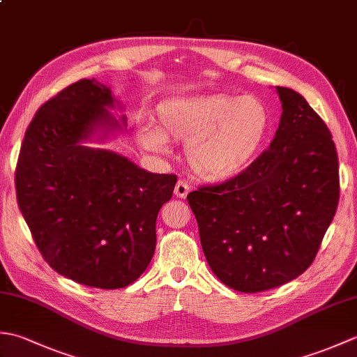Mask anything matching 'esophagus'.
I'll list each match as a JSON object with an SVG mask.
<instances>
[{
	"instance_id": "esophagus-1",
	"label": "esophagus",
	"mask_w": 357,
	"mask_h": 357,
	"mask_svg": "<svg viewBox=\"0 0 357 357\" xmlns=\"http://www.w3.org/2000/svg\"><path fill=\"white\" fill-rule=\"evenodd\" d=\"M188 192H190V184H188L184 179H179L176 185H174V195H176L178 198L184 199V198H187Z\"/></svg>"
}]
</instances>
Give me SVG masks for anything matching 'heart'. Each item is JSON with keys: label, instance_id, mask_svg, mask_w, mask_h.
<instances>
[{"label": "heart", "instance_id": "obj_1", "mask_svg": "<svg viewBox=\"0 0 357 357\" xmlns=\"http://www.w3.org/2000/svg\"><path fill=\"white\" fill-rule=\"evenodd\" d=\"M268 128V109L257 98L211 95L159 104L156 127L141 126L136 138L156 153L169 151L167 141L187 144L185 159L196 176L221 183L255 162Z\"/></svg>", "mask_w": 357, "mask_h": 357}]
</instances>
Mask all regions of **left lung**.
<instances>
[{
  "mask_svg": "<svg viewBox=\"0 0 357 357\" xmlns=\"http://www.w3.org/2000/svg\"><path fill=\"white\" fill-rule=\"evenodd\" d=\"M282 115L270 147L239 176L187 195L211 271L242 293L302 275L339 202L331 133L305 98L276 87Z\"/></svg>",
  "mask_w": 357,
  "mask_h": 357,
  "instance_id": "1",
  "label": "left lung"
}]
</instances>
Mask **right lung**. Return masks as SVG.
<instances>
[{
  "label": "right lung",
  "mask_w": 357,
  "mask_h": 357,
  "mask_svg": "<svg viewBox=\"0 0 357 357\" xmlns=\"http://www.w3.org/2000/svg\"><path fill=\"white\" fill-rule=\"evenodd\" d=\"M107 86L81 79L44 102L29 124L15 185L22 216L50 267L75 282L115 290L135 282L156 247L159 208L176 174L82 146L121 128ZM126 124V116H123Z\"/></svg>",
  "instance_id": "1"
}]
</instances>
